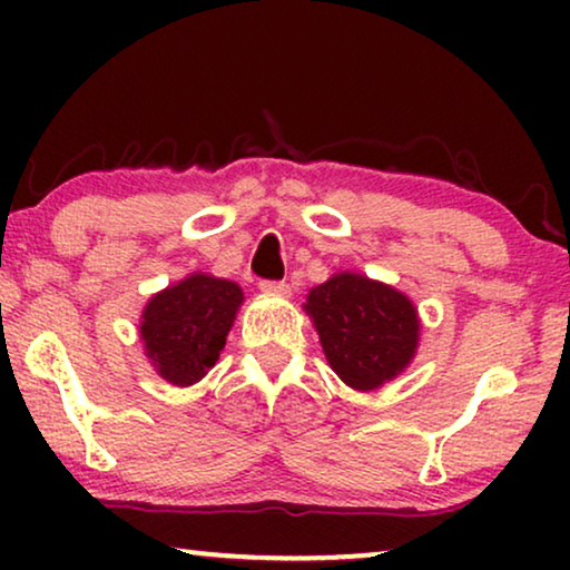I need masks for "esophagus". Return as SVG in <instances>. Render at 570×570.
Masks as SVG:
<instances>
[{
  "label": "esophagus",
  "instance_id": "obj_1",
  "mask_svg": "<svg viewBox=\"0 0 570 570\" xmlns=\"http://www.w3.org/2000/svg\"><path fill=\"white\" fill-rule=\"evenodd\" d=\"M259 287H262V293H267V295H287V293H291V285L279 283V279H262Z\"/></svg>",
  "mask_w": 570,
  "mask_h": 570
}]
</instances>
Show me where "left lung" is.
Instances as JSON below:
<instances>
[{
  "label": "left lung",
  "mask_w": 570,
  "mask_h": 570,
  "mask_svg": "<svg viewBox=\"0 0 570 570\" xmlns=\"http://www.w3.org/2000/svg\"><path fill=\"white\" fill-rule=\"evenodd\" d=\"M332 371L357 392L384 386L407 368L420 340L417 308L392 285L340 272L303 303Z\"/></svg>",
  "instance_id": "1"
}]
</instances>
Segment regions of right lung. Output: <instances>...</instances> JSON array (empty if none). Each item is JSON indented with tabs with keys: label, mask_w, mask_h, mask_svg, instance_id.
<instances>
[{
	"label": "right lung",
	"mask_w": 570,
	"mask_h": 570,
	"mask_svg": "<svg viewBox=\"0 0 570 570\" xmlns=\"http://www.w3.org/2000/svg\"><path fill=\"white\" fill-rule=\"evenodd\" d=\"M244 291L230 279L194 272L155 293L142 311L139 337L160 379L191 386L207 376L225 347Z\"/></svg>",
	"instance_id": "add662e5"
}]
</instances>
